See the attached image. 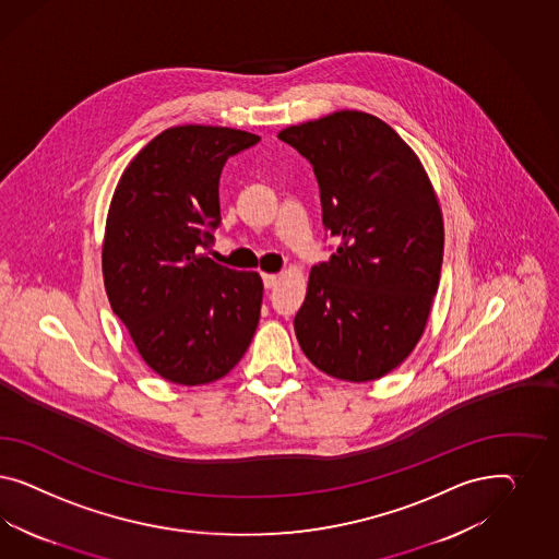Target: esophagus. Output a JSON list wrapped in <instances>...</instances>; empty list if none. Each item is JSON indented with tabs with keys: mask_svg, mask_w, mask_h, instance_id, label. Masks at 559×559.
<instances>
[{
	"mask_svg": "<svg viewBox=\"0 0 559 559\" xmlns=\"http://www.w3.org/2000/svg\"><path fill=\"white\" fill-rule=\"evenodd\" d=\"M262 281H264V287L274 288L278 283V276L276 274H262Z\"/></svg>",
	"mask_w": 559,
	"mask_h": 559,
	"instance_id": "esophagus-1",
	"label": "esophagus"
}]
</instances>
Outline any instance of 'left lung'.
I'll return each instance as SVG.
<instances>
[{
	"instance_id": "8db88e82",
	"label": "left lung",
	"mask_w": 559,
	"mask_h": 559,
	"mask_svg": "<svg viewBox=\"0 0 559 559\" xmlns=\"http://www.w3.org/2000/svg\"><path fill=\"white\" fill-rule=\"evenodd\" d=\"M311 164L334 254L318 262L295 316L305 356L344 381L406 360L439 288L442 217L420 159L372 115L342 110L278 133Z\"/></svg>"
}]
</instances>
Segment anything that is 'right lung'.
<instances>
[{
	"label": "right lung",
	"mask_w": 559,
	"mask_h": 559,
	"mask_svg": "<svg viewBox=\"0 0 559 559\" xmlns=\"http://www.w3.org/2000/svg\"><path fill=\"white\" fill-rule=\"evenodd\" d=\"M258 141L227 127H171L136 153L115 190L102 248L108 301L139 355L171 383L217 381L254 338L262 278L203 252L221 225L223 166Z\"/></svg>",
	"instance_id": "obj_1"
}]
</instances>
